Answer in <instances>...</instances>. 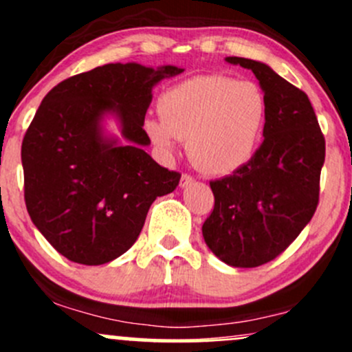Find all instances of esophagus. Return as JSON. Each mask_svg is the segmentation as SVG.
I'll list each match as a JSON object with an SVG mask.
<instances>
[{"mask_svg": "<svg viewBox=\"0 0 352 352\" xmlns=\"http://www.w3.org/2000/svg\"><path fill=\"white\" fill-rule=\"evenodd\" d=\"M192 182H194V177H192L190 173H182V179H180V186L187 187V186H190Z\"/></svg>", "mask_w": 352, "mask_h": 352, "instance_id": "1", "label": "esophagus"}]
</instances>
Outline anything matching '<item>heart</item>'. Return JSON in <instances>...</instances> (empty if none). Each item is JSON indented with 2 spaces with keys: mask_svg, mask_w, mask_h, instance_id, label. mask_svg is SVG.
Instances as JSON below:
<instances>
[{
  "mask_svg": "<svg viewBox=\"0 0 352 352\" xmlns=\"http://www.w3.org/2000/svg\"><path fill=\"white\" fill-rule=\"evenodd\" d=\"M160 118L146 120L151 140L172 150L186 140L190 160L207 173L239 168L253 157L268 118L258 84L228 76H201L166 89Z\"/></svg>",
  "mask_w": 352,
  "mask_h": 352,
  "instance_id": "obj_1",
  "label": "heart"
}]
</instances>
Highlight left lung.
<instances>
[{
    "label": "left lung",
    "instance_id": "left-lung-1",
    "mask_svg": "<svg viewBox=\"0 0 352 352\" xmlns=\"http://www.w3.org/2000/svg\"><path fill=\"white\" fill-rule=\"evenodd\" d=\"M253 70L268 101L263 143L231 175L210 180L214 209L202 224L206 244L224 263L254 268L295 241L319 206L325 138L312 104L261 62L228 57Z\"/></svg>",
    "mask_w": 352,
    "mask_h": 352
}]
</instances>
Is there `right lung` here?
<instances>
[{
	"label": "right lung",
	"mask_w": 352,
	"mask_h": 352,
	"mask_svg": "<svg viewBox=\"0 0 352 352\" xmlns=\"http://www.w3.org/2000/svg\"><path fill=\"white\" fill-rule=\"evenodd\" d=\"M182 69L106 64L57 84L43 98L21 143L25 204L33 224L74 263L102 265L126 253L153 201L179 186L180 173L143 150L151 89ZM113 110L129 143L102 138Z\"/></svg>",
	"instance_id": "1"
}]
</instances>
